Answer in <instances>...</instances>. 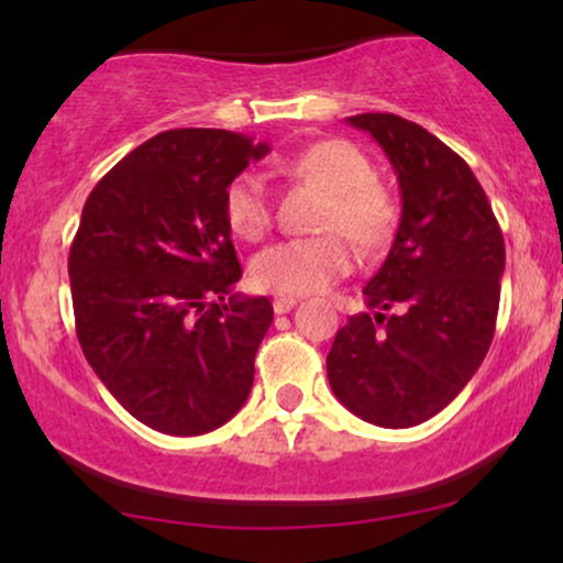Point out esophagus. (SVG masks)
Returning <instances> with one entry per match:
<instances>
[{
	"mask_svg": "<svg viewBox=\"0 0 563 563\" xmlns=\"http://www.w3.org/2000/svg\"><path fill=\"white\" fill-rule=\"evenodd\" d=\"M273 307H275L277 314H286V312H290V309L296 307V299H288V296H280V299L273 301Z\"/></svg>",
	"mask_w": 563,
	"mask_h": 563,
	"instance_id": "esophagus-1",
	"label": "esophagus"
}]
</instances>
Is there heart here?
I'll return each mask as SVG.
<instances>
[{"label": "heart", "instance_id": "obj_1", "mask_svg": "<svg viewBox=\"0 0 563 563\" xmlns=\"http://www.w3.org/2000/svg\"><path fill=\"white\" fill-rule=\"evenodd\" d=\"M275 166L290 177L318 185L328 192L320 230H339L360 249L376 251L391 238L397 224L394 198L373 183V166L344 140H320ZM224 219L245 241H260L273 222L267 185L256 174H241L224 190ZM354 256L335 232L318 238H294L264 249L251 264L254 283L277 296H309L331 288L352 273Z\"/></svg>", "mask_w": 563, "mask_h": 563}]
</instances>
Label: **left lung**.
<instances>
[{"label":"left lung","instance_id":"8db88e82","mask_svg":"<svg viewBox=\"0 0 563 563\" xmlns=\"http://www.w3.org/2000/svg\"><path fill=\"white\" fill-rule=\"evenodd\" d=\"M378 142L402 196L389 256L335 333L328 380L346 410L410 429L444 410L495 335L506 243L474 172L442 140L394 113L346 119Z\"/></svg>","mask_w":563,"mask_h":563}]
</instances>
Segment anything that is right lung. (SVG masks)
<instances>
[{
  "instance_id": "right-lung-1",
  "label": "right lung",
  "mask_w": 563,
  "mask_h": 563,
  "mask_svg": "<svg viewBox=\"0 0 563 563\" xmlns=\"http://www.w3.org/2000/svg\"><path fill=\"white\" fill-rule=\"evenodd\" d=\"M267 153L228 129H169L84 203L68 256L79 344L106 389L161 434L219 429L254 386L273 303L232 294L243 269L224 190Z\"/></svg>"
}]
</instances>
